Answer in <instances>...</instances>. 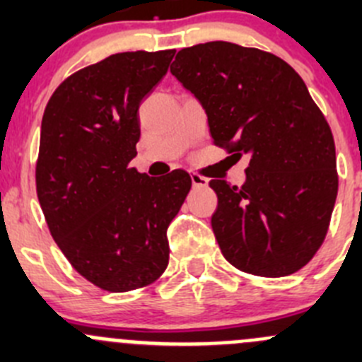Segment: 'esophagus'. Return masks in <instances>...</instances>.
Segmentation results:
<instances>
[{
	"label": "esophagus",
	"mask_w": 362,
	"mask_h": 362,
	"mask_svg": "<svg viewBox=\"0 0 362 362\" xmlns=\"http://www.w3.org/2000/svg\"><path fill=\"white\" fill-rule=\"evenodd\" d=\"M191 180H192V185H194V187H204V185L208 184L206 178L202 177V175H198V173H192Z\"/></svg>",
	"instance_id": "obj_1"
}]
</instances>
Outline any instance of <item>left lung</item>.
Wrapping results in <instances>:
<instances>
[{
  "mask_svg": "<svg viewBox=\"0 0 362 362\" xmlns=\"http://www.w3.org/2000/svg\"><path fill=\"white\" fill-rule=\"evenodd\" d=\"M170 71L202 103L214 144L250 158L242 187L210 182L222 255L250 275L301 269L338 194L333 133L303 78L280 57L229 42L182 49Z\"/></svg>",
  "mask_w": 362,
  "mask_h": 362,
  "instance_id": "1",
  "label": "left lung"
}]
</instances>
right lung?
Returning <instances> with one entry per match:
<instances>
[{"mask_svg":"<svg viewBox=\"0 0 362 362\" xmlns=\"http://www.w3.org/2000/svg\"><path fill=\"white\" fill-rule=\"evenodd\" d=\"M175 50L120 52L68 76L42 119L36 194L69 264L110 293L156 282L168 266L166 229L191 189L173 170L151 178L129 168L138 108Z\"/></svg>","mask_w":362,"mask_h":362,"instance_id":"1","label":"right lung"}]
</instances>
